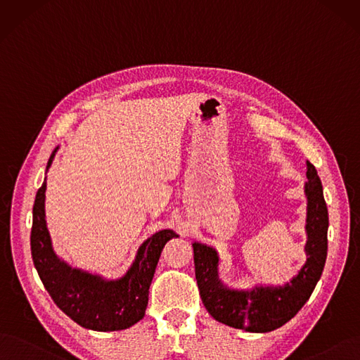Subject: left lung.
<instances>
[{
	"label": "left lung",
	"instance_id": "left-lung-1",
	"mask_svg": "<svg viewBox=\"0 0 360 360\" xmlns=\"http://www.w3.org/2000/svg\"><path fill=\"white\" fill-rule=\"evenodd\" d=\"M307 262L289 283L278 288L230 290L218 281L217 252L194 243L195 281L200 298L215 321L249 332H270L289 322L307 302L322 276L328 254V207L314 166L307 162Z\"/></svg>",
	"mask_w": 360,
	"mask_h": 360
}]
</instances>
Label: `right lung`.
<instances>
[{
	"instance_id": "obj_1",
	"label": "right lung",
	"mask_w": 360,
	"mask_h": 360,
	"mask_svg": "<svg viewBox=\"0 0 360 360\" xmlns=\"http://www.w3.org/2000/svg\"><path fill=\"white\" fill-rule=\"evenodd\" d=\"M58 148L49 158L47 169ZM46 181L37 191L32 207L31 254L39 278L58 307L74 322L93 330H120L139 322L148 305V289L165 245L176 234L162 230L138 250L135 262L124 277L105 282L71 269L51 249L44 219Z\"/></svg>"
}]
</instances>
